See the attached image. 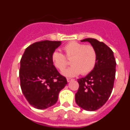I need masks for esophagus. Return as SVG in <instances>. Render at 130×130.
Instances as JSON below:
<instances>
[{"mask_svg":"<svg viewBox=\"0 0 130 130\" xmlns=\"http://www.w3.org/2000/svg\"><path fill=\"white\" fill-rule=\"evenodd\" d=\"M73 80H74V79H70V78H67V81H68V82H70V81H73Z\"/></svg>","mask_w":130,"mask_h":130,"instance_id":"obj_1","label":"esophagus"}]
</instances>
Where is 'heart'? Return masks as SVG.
Listing matches in <instances>:
<instances>
[{
    "label": "heart",
    "instance_id": "obj_1",
    "mask_svg": "<svg viewBox=\"0 0 130 130\" xmlns=\"http://www.w3.org/2000/svg\"><path fill=\"white\" fill-rule=\"evenodd\" d=\"M63 50L65 55L58 51H53L51 54V60L58 70H62L68 65L66 57L71 59L72 66L62 72L65 76L75 77L81 73L86 75L94 68L97 61V53L92 45L72 41L65 45Z\"/></svg>",
    "mask_w": 130,
    "mask_h": 130
}]
</instances>
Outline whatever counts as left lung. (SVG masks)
<instances>
[{"label": "left lung", "mask_w": 130, "mask_h": 130, "mask_svg": "<svg viewBox=\"0 0 130 130\" xmlns=\"http://www.w3.org/2000/svg\"><path fill=\"white\" fill-rule=\"evenodd\" d=\"M94 47L97 61L92 71L85 77L77 79L79 88L75 94L76 104L86 111H93L102 107L111 96L114 85L116 60L113 52L104 42L86 38Z\"/></svg>", "instance_id": "left-lung-1"}]
</instances>
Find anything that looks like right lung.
Instances as JSON below:
<instances>
[{
  "label": "right lung",
  "instance_id": "obj_1",
  "mask_svg": "<svg viewBox=\"0 0 130 130\" xmlns=\"http://www.w3.org/2000/svg\"><path fill=\"white\" fill-rule=\"evenodd\" d=\"M60 44V41L35 42L25 49L21 59V88L28 103L38 109L56 104L60 91L67 84L51 60V54Z\"/></svg>",
  "mask_w": 130,
  "mask_h": 130
}]
</instances>
